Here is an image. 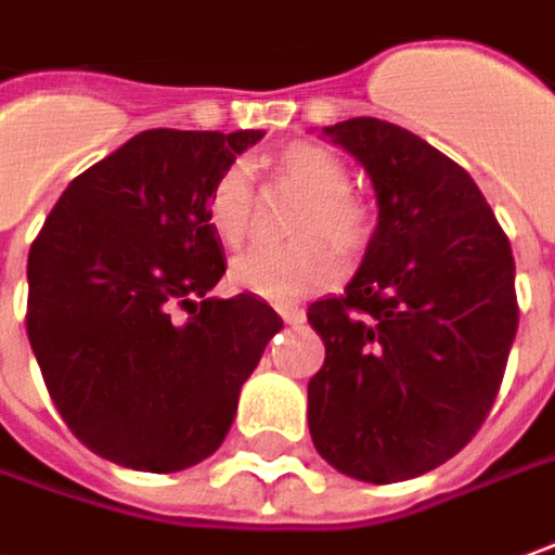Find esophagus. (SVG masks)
Instances as JSON below:
<instances>
[{"mask_svg": "<svg viewBox=\"0 0 555 555\" xmlns=\"http://www.w3.org/2000/svg\"><path fill=\"white\" fill-rule=\"evenodd\" d=\"M278 311H281V318H284V323H289V326H302L305 323L302 308H278Z\"/></svg>", "mask_w": 555, "mask_h": 555, "instance_id": "esophagus-1", "label": "esophagus"}]
</instances>
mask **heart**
Segmentation results:
<instances>
[{
  "label": "heart",
  "mask_w": 555,
  "mask_h": 555,
  "mask_svg": "<svg viewBox=\"0 0 555 555\" xmlns=\"http://www.w3.org/2000/svg\"><path fill=\"white\" fill-rule=\"evenodd\" d=\"M278 173L305 195L296 234L330 236L341 250H360L370 237V210L348 192V167L330 149L293 143L278 155ZM253 177L247 165H229L210 185L207 219L225 244H241L250 229ZM333 243V244H334ZM332 244V245H333ZM322 237L296 244H256L234 256L237 289L274 305L299 302L341 278V256Z\"/></svg>",
  "instance_id": "heart-1"
}]
</instances>
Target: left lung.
<instances>
[{
    "instance_id": "8db88e82",
    "label": "left lung",
    "mask_w": 555,
    "mask_h": 555,
    "mask_svg": "<svg viewBox=\"0 0 555 555\" xmlns=\"http://www.w3.org/2000/svg\"><path fill=\"white\" fill-rule=\"evenodd\" d=\"M375 189V232L341 296L308 305L326 360L308 430L338 474L422 477L486 422L516 338V266L470 173L412 130L348 118L321 130Z\"/></svg>"
}]
</instances>
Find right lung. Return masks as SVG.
<instances>
[{"mask_svg":"<svg viewBox=\"0 0 555 555\" xmlns=\"http://www.w3.org/2000/svg\"><path fill=\"white\" fill-rule=\"evenodd\" d=\"M259 140L143 130L78 173L33 241L26 336L63 422L100 459L177 474L214 455L284 326L250 293L207 299L225 274L207 195Z\"/></svg>","mask_w":555,"mask_h":555,"instance_id":"1","label":"right lung"}]
</instances>
